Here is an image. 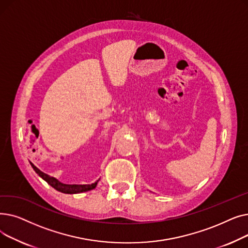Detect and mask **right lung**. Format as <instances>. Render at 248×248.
<instances>
[{"label": "right lung", "instance_id": "right-lung-1", "mask_svg": "<svg viewBox=\"0 0 248 248\" xmlns=\"http://www.w3.org/2000/svg\"><path fill=\"white\" fill-rule=\"evenodd\" d=\"M31 166L33 168V170L40 176L44 181H46L47 183L53 187L54 189H56L57 191L59 192H62V193H65V194H77V193H82V192H87L89 190H93L96 187L97 185V182L99 180H97L96 182H94V183L93 184H86V185H77V184H64L62 183V182H60L59 180H57L56 178L54 177H51L45 173H43L42 171L39 170V169L33 164L31 163Z\"/></svg>", "mask_w": 248, "mask_h": 248}]
</instances>
